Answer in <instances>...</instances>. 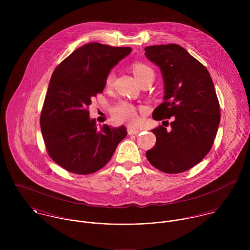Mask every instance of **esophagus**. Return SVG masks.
Here are the masks:
<instances>
[{
    "label": "esophagus",
    "mask_w": 250,
    "mask_h": 250,
    "mask_svg": "<svg viewBox=\"0 0 250 250\" xmlns=\"http://www.w3.org/2000/svg\"><path fill=\"white\" fill-rule=\"evenodd\" d=\"M127 131H128V135H130V136L138 135V134L140 133L139 130H135V129H132V128H130V127L127 129Z\"/></svg>",
    "instance_id": "esophagus-1"
}]
</instances>
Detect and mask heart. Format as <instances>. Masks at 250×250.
<instances>
[{
	"label": "heart",
	"instance_id": "heart-1",
	"mask_svg": "<svg viewBox=\"0 0 250 250\" xmlns=\"http://www.w3.org/2000/svg\"><path fill=\"white\" fill-rule=\"evenodd\" d=\"M132 71L141 83H143L145 80L149 79L150 77L155 76L153 69L143 62H135L132 65ZM113 77L114 76L112 72L107 74L106 78L107 86L111 85L113 82ZM110 113L112 119L117 123H128L130 125H135L139 121L137 107L127 101H119L114 104L111 107Z\"/></svg>",
	"mask_w": 250,
	"mask_h": 250
}]
</instances>
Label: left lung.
<instances>
[{
  "label": "left lung",
  "instance_id": "8db88e82",
  "mask_svg": "<svg viewBox=\"0 0 250 250\" xmlns=\"http://www.w3.org/2000/svg\"><path fill=\"white\" fill-rule=\"evenodd\" d=\"M144 50L161 68L165 82V102L152 116L158 121L172 117L169 132L164 126L152 130L156 143L146 158L163 172L181 173L200 163L213 146L220 121L214 83L207 68L180 45Z\"/></svg>",
  "mask_w": 250,
  "mask_h": 250
}]
</instances>
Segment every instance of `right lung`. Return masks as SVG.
I'll return each instance as SVG.
<instances>
[{"mask_svg": "<svg viewBox=\"0 0 250 250\" xmlns=\"http://www.w3.org/2000/svg\"><path fill=\"white\" fill-rule=\"evenodd\" d=\"M130 47L92 42L63 60L53 72L40 115L48 155L74 174L104 167L126 136L124 126L97 129L89 118L91 99L102 93L110 69L131 53Z\"/></svg>", "mask_w": 250, "mask_h": 250, "instance_id": "obj_1", "label": "right lung"}]
</instances>
